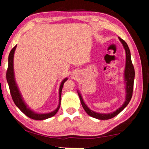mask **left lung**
<instances>
[{"instance_id": "obj_1", "label": "left lung", "mask_w": 149, "mask_h": 149, "mask_svg": "<svg viewBox=\"0 0 149 149\" xmlns=\"http://www.w3.org/2000/svg\"><path fill=\"white\" fill-rule=\"evenodd\" d=\"M119 40L122 43L123 45V47L125 50L126 53V63H125V72H124V79H125V91H126V96H125V101L124 102L123 104L121 106V107L118 108L116 111L111 112V113H100L95 112L94 111L91 110V109L88 108V106L83 101V99L80 95V92L78 91V94H79L80 102H81V104L82 107H83L85 111L88 113V115L96 119H102V120H105V119H109L114 118L117 115L120 113V112L123 110V109L127 106V104L130 103L131 97H132L133 95V83H134V79H135V69H134L133 65L131 61V53L130 48H129L126 42L122 39L119 37Z\"/></svg>"}]
</instances>
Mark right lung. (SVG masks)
Wrapping results in <instances>:
<instances>
[{
	"label": "right lung",
	"instance_id": "obj_1",
	"mask_svg": "<svg viewBox=\"0 0 149 149\" xmlns=\"http://www.w3.org/2000/svg\"><path fill=\"white\" fill-rule=\"evenodd\" d=\"M16 45L14 46L13 48V49L10 51V52L9 53L8 56V69L6 70V80L7 82H8L10 92L11 96L13 97V100L14 102V104H16V106L20 109V110L23 112V113L27 116L28 118L31 119H36V120H43V119H46L53 117L55 116L57 112L58 111L60 108L61 105V92L63 89V84L65 82L66 80H67V78L63 80L61 83L60 87H59V102H58V106L52 112L47 113H38L36 112L33 111L31 109L28 108L27 107L26 104L24 102V100L22 97V95L20 92L19 91V89L17 84L16 83L15 79H14V67H13V59H14V52H15Z\"/></svg>",
	"mask_w": 149,
	"mask_h": 149
}]
</instances>
